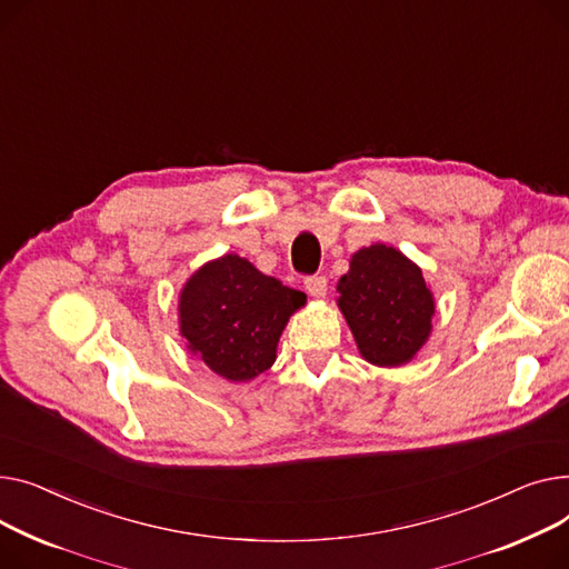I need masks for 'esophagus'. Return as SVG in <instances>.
<instances>
[{"label":"esophagus","instance_id":"esophagus-1","mask_svg":"<svg viewBox=\"0 0 569 569\" xmlns=\"http://www.w3.org/2000/svg\"><path fill=\"white\" fill-rule=\"evenodd\" d=\"M306 289L312 298H323L328 291V280L323 276H310L306 278Z\"/></svg>","mask_w":569,"mask_h":569}]
</instances>
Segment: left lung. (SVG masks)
<instances>
[{"label":"left lung","instance_id":"8db88e82","mask_svg":"<svg viewBox=\"0 0 569 569\" xmlns=\"http://www.w3.org/2000/svg\"><path fill=\"white\" fill-rule=\"evenodd\" d=\"M338 291V306L367 362L405 365L427 342L437 306L422 271L399 250L383 243L360 248Z\"/></svg>","mask_w":569,"mask_h":569}]
</instances>
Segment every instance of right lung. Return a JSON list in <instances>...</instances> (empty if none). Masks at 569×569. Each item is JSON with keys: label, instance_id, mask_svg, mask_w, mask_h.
Wrapping results in <instances>:
<instances>
[{"label": "right lung", "instance_id": "add662e5", "mask_svg": "<svg viewBox=\"0 0 569 569\" xmlns=\"http://www.w3.org/2000/svg\"><path fill=\"white\" fill-rule=\"evenodd\" d=\"M306 293L224 254L190 276L179 296V326L188 349L227 381H250L276 362L289 317Z\"/></svg>", "mask_w": 569, "mask_h": 569}]
</instances>
